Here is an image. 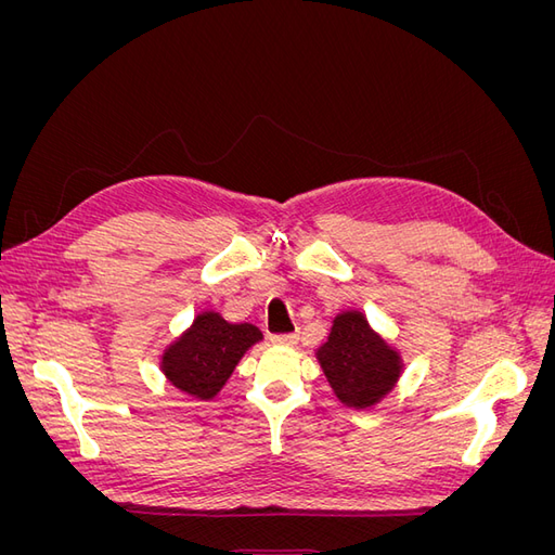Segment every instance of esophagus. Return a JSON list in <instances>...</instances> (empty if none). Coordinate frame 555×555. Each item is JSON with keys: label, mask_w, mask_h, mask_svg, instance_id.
I'll return each instance as SVG.
<instances>
[{"label": "esophagus", "mask_w": 555, "mask_h": 555, "mask_svg": "<svg viewBox=\"0 0 555 555\" xmlns=\"http://www.w3.org/2000/svg\"><path fill=\"white\" fill-rule=\"evenodd\" d=\"M271 340L280 347H294L298 343V333H278Z\"/></svg>", "instance_id": "esophagus-1"}]
</instances>
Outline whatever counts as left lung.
Returning a JSON list of instances; mask_svg holds the SVG:
<instances>
[{"instance_id": "8db88e82", "label": "left lung", "mask_w": 555, "mask_h": 555, "mask_svg": "<svg viewBox=\"0 0 555 555\" xmlns=\"http://www.w3.org/2000/svg\"><path fill=\"white\" fill-rule=\"evenodd\" d=\"M326 382L343 405L371 410L389 396L405 371L400 349L377 333L361 310L333 317L326 343L314 349Z\"/></svg>"}]
</instances>
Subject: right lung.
I'll return each instance as SVG.
<instances>
[{
  "instance_id": "obj_1",
  "label": "right lung",
  "mask_w": 555,
  "mask_h": 555,
  "mask_svg": "<svg viewBox=\"0 0 555 555\" xmlns=\"http://www.w3.org/2000/svg\"><path fill=\"white\" fill-rule=\"evenodd\" d=\"M263 340L259 326L227 322L217 310H201L159 354V371L166 382L184 396L212 400L236 371L249 347Z\"/></svg>"
}]
</instances>
